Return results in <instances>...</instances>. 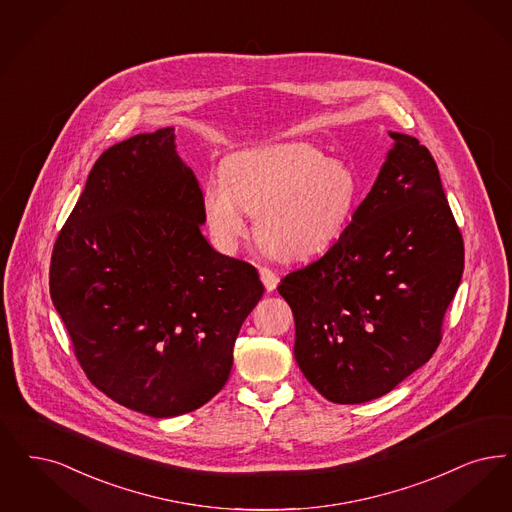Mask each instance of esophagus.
I'll return each mask as SVG.
<instances>
[{
    "instance_id": "obj_1",
    "label": "esophagus",
    "mask_w": 512,
    "mask_h": 512,
    "mask_svg": "<svg viewBox=\"0 0 512 512\" xmlns=\"http://www.w3.org/2000/svg\"><path fill=\"white\" fill-rule=\"evenodd\" d=\"M259 274H261V280H263L266 289H268V291H274L276 286H278V276H276V272H274L272 268H268V266H259Z\"/></svg>"
}]
</instances>
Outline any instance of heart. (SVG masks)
Returning a JSON list of instances; mask_svg holds the SVG:
<instances>
[{
	"instance_id": "obj_1",
	"label": "heart",
	"mask_w": 512,
	"mask_h": 512,
	"mask_svg": "<svg viewBox=\"0 0 512 512\" xmlns=\"http://www.w3.org/2000/svg\"><path fill=\"white\" fill-rule=\"evenodd\" d=\"M223 179L204 192L205 221L217 246L236 247L249 213L259 246L282 261L326 251L347 226L358 196L354 171L305 143L240 152L226 162Z\"/></svg>"
}]
</instances>
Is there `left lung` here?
I'll list each match as a JSON object with an SVG mask.
<instances>
[{"label":"left lung","instance_id":"obj_1","mask_svg":"<svg viewBox=\"0 0 512 512\" xmlns=\"http://www.w3.org/2000/svg\"><path fill=\"white\" fill-rule=\"evenodd\" d=\"M390 137L396 144L339 240L278 286L295 318V360L333 404L379 398L429 362L465 268L429 148Z\"/></svg>","mask_w":512,"mask_h":512}]
</instances>
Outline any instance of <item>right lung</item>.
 Masks as SVG:
<instances>
[{"instance_id": "1", "label": "right lung", "mask_w": 512, "mask_h": 512, "mask_svg": "<svg viewBox=\"0 0 512 512\" xmlns=\"http://www.w3.org/2000/svg\"><path fill=\"white\" fill-rule=\"evenodd\" d=\"M173 127L104 150L57 236L49 291L87 379L150 417L202 408L265 286L202 236L204 194Z\"/></svg>"}]
</instances>
